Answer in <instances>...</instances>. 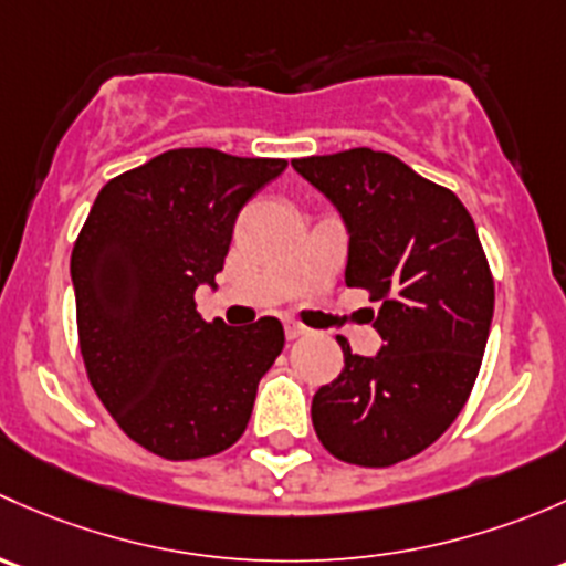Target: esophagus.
I'll use <instances>...</instances> for the list:
<instances>
[{
	"instance_id": "34e87169",
	"label": "esophagus",
	"mask_w": 566,
	"mask_h": 566,
	"mask_svg": "<svg viewBox=\"0 0 566 566\" xmlns=\"http://www.w3.org/2000/svg\"><path fill=\"white\" fill-rule=\"evenodd\" d=\"M302 335H307L305 326L296 324V322H285V337H289V340H296V337H302Z\"/></svg>"
}]
</instances>
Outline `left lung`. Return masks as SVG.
Masks as SVG:
<instances>
[{"label":"left lung","instance_id":"8db88e82","mask_svg":"<svg viewBox=\"0 0 566 566\" xmlns=\"http://www.w3.org/2000/svg\"><path fill=\"white\" fill-rule=\"evenodd\" d=\"M335 203L348 231L346 285L378 302L376 357L352 354L313 395L329 455L354 465L400 463L428 450L460 413L493 322V275L469 209L452 190L368 147L291 160Z\"/></svg>","mask_w":566,"mask_h":566}]
</instances>
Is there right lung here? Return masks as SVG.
Wrapping results in <instances>:
<instances>
[{"label": "right lung", "mask_w": 566, "mask_h": 566, "mask_svg": "<svg viewBox=\"0 0 566 566\" xmlns=\"http://www.w3.org/2000/svg\"><path fill=\"white\" fill-rule=\"evenodd\" d=\"M289 163L168 149L114 177L70 255L86 376L144 450L196 460L244 433L283 324L203 322L196 289L223 270L237 214Z\"/></svg>", "instance_id": "right-lung-1"}]
</instances>
